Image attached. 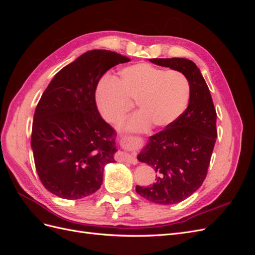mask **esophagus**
Here are the masks:
<instances>
[{"instance_id":"1","label":"esophagus","mask_w":255,"mask_h":255,"mask_svg":"<svg viewBox=\"0 0 255 255\" xmlns=\"http://www.w3.org/2000/svg\"><path fill=\"white\" fill-rule=\"evenodd\" d=\"M133 138H134V137L130 136V135L122 136L121 139H120V142H121L122 144H128L130 140H133ZM122 160L128 161V163H130V164H133V165H135V164L137 163L136 157H135L134 155H132V154H128V153H123V154H122Z\"/></svg>"}]
</instances>
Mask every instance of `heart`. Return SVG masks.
I'll return each mask as SVG.
<instances>
[{
	"instance_id": "heart-1",
	"label": "heart",
	"mask_w": 255,
	"mask_h": 255,
	"mask_svg": "<svg viewBox=\"0 0 255 255\" xmlns=\"http://www.w3.org/2000/svg\"><path fill=\"white\" fill-rule=\"evenodd\" d=\"M189 97L190 85L182 72L150 64L123 68L118 80L105 78L97 90L99 111L112 125L125 118L136 104L139 112L125 123V128L134 130L172 125L186 110Z\"/></svg>"
}]
</instances>
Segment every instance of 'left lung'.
Returning a JSON list of instances; mask_svg holds the SVG:
<instances>
[{
    "label": "left lung",
    "instance_id": "1",
    "mask_svg": "<svg viewBox=\"0 0 255 255\" xmlns=\"http://www.w3.org/2000/svg\"><path fill=\"white\" fill-rule=\"evenodd\" d=\"M150 61L182 72L190 85L187 109L172 125L152 135L137 156L157 172L153 185L136 186L137 194L157 204H174L191 196L205 180L217 138V114L210 89L194 61L186 58Z\"/></svg>",
    "mask_w": 255,
    "mask_h": 255
}]
</instances>
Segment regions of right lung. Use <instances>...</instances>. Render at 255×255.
<instances>
[{"mask_svg":"<svg viewBox=\"0 0 255 255\" xmlns=\"http://www.w3.org/2000/svg\"><path fill=\"white\" fill-rule=\"evenodd\" d=\"M129 60L88 51L61 69L42 94L30 144L38 176L55 196L76 200L101 187L104 166L115 161L117 133L98 111L96 89L107 70Z\"/></svg>","mask_w":255,"mask_h":255,"instance_id":"add662e5","label":"right lung"}]
</instances>
